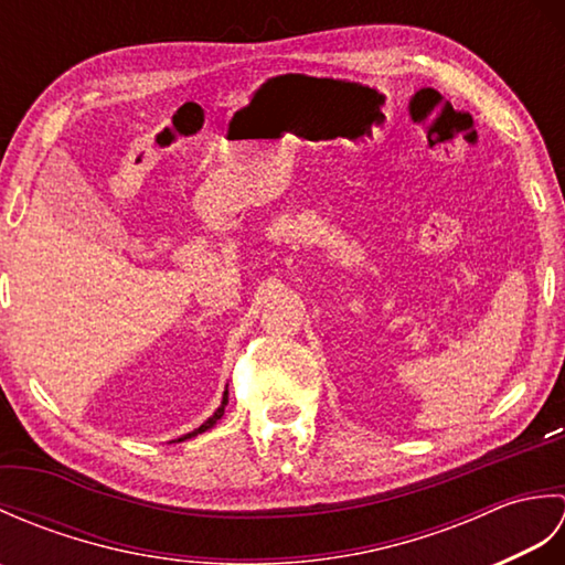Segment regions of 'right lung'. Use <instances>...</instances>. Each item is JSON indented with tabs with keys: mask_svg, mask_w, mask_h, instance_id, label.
Returning a JSON list of instances; mask_svg holds the SVG:
<instances>
[{
	"mask_svg": "<svg viewBox=\"0 0 565 565\" xmlns=\"http://www.w3.org/2000/svg\"><path fill=\"white\" fill-rule=\"evenodd\" d=\"M225 405H227V388H225V393H223V401H221V407L218 411H215L206 423H203L199 429H194V431H189V435H184V437H179L177 441H184V439H191V437H196V435H201V431H206V429H211L215 423H218V419L223 417V413H225Z\"/></svg>",
	"mask_w": 565,
	"mask_h": 565,
	"instance_id": "obj_1",
	"label": "right lung"
}]
</instances>
